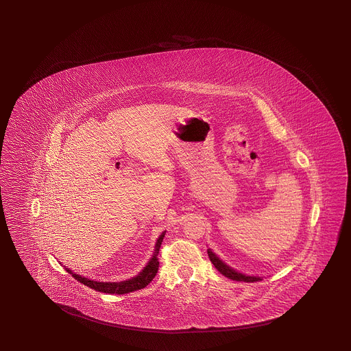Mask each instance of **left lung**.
I'll return each instance as SVG.
<instances>
[{"label": "left lung", "instance_id": "8db88e82", "mask_svg": "<svg viewBox=\"0 0 351 351\" xmlns=\"http://www.w3.org/2000/svg\"><path fill=\"white\" fill-rule=\"evenodd\" d=\"M207 252H208V257L210 262L215 265V267H216L223 276L228 277V278H231V280H236V281H243V282H254V281L261 280V277L245 276V275L239 274V272L234 271V269H231V267H228L226 263L221 261L210 250H208Z\"/></svg>", "mask_w": 351, "mask_h": 351}]
</instances>
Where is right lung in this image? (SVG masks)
I'll return each instance as SVG.
<instances>
[{"instance_id": "add662e5", "label": "right lung", "mask_w": 351, "mask_h": 351, "mask_svg": "<svg viewBox=\"0 0 351 351\" xmlns=\"http://www.w3.org/2000/svg\"><path fill=\"white\" fill-rule=\"evenodd\" d=\"M163 237H165V232L158 239L154 256L150 260L149 263L145 266V269H143L138 276L133 277V278H130L128 281H123V282H97V281H93V280H89V278H85V277L73 274L71 269H66V271L69 274H71V276L74 277L75 280H77L80 284L85 285V286L90 287V289L95 290V291L123 295V293H129V292L141 290V289H144L145 286H148V284H150V281L157 275L158 269H159L158 254H159V248L162 246Z\"/></svg>"}]
</instances>
